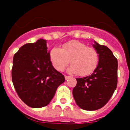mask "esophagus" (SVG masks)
<instances>
[{
  "instance_id": "1",
  "label": "esophagus",
  "mask_w": 130,
  "mask_h": 130,
  "mask_svg": "<svg viewBox=\"0 0 130 130\" xmlns=\"http://www.w3.org/2000/svg\"><path fill=\"white\" fill-rule=\"evenodd\" d=\"M65 79H70L71 78V77H70V76H65Z\"/></svg>"
}]
</instances>
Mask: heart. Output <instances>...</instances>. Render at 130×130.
Instances as JSON below:
<instances>
[{
    "instance_id": "1",
    "label": "heart",
    "mask_w": 130,
    "mask_h": 130,
    "mask_svg": "<svg viewBox=\"0 0 130 130\" xmlns=\"http://www.w3.org/2000/svg\"><path fill=\"white\" fill-rule=\"evenodd\" d=\"M49 57L52 65L58 71H63L71 61L72 65L69 71L79 76L92 73L99 63V54L95 48L77 40L64 43L61 48L54 47Z\"/></svg>"
}]
</instances>
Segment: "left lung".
Instances as JSON below:
<instances>
[{"instance_id": "obj_1", "label": "left lung", "mask_w": 130, "mask_h": 130, "mask_svg": "<svg viewBox=\"0 0 130 130\" xmlns=\"http://www.w3.org/2000/svg\"><path fill=\"white\" fill-rule=\"evenodd\" d=\"M94 42L99 54L98 67L90 76L76 78L77 84L72 91L77 106L89 111L103 107L117 85V59L106 46Z\"/></svg>"}]
</instances>
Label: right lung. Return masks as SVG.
I'll use <instances>...</instances> for the list:
<instances>
[{"instance_id":"right-lung-1","label":"right lung","mask_w":130,"mask_h":130,"mask_svg":"<svg viewBox=\"0 0 130 130\" xmlns=\"http://www.w3.org/2000/svg\"><path fill=\"white\" fill-rule=\"evenodd\" d=\"M47 40L26 43L14 54L11 76L14 89L27 106L48 105L65 77L53 67L47 51Z\"/></svg>"}]
</instances>
